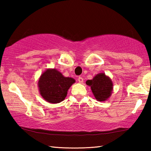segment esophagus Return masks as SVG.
I'll return each instance as SVG.
<instances>
[{
  "instance_id": "1",
  "label": "esophagus",
  "mask_w": 151,
  "mask_h": 151,
  "mask_svg": "<svg viewBox=\"0 0 151 151\" xmlns=\"http://www.w3.org/2000/svg\"><path fill=\"white\" fill-rule=\"evenodd\" d=\"M78 81L79 83H83V77H81V76H79L78 78Z\"/></svg>"
}]
</instances>
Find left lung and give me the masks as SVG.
I'll list each match as a JSON object with an SVG mask.
<instances>
[{"label":"left lung","instance_id":"obj_1","mask_svg":"<svg viewBox=\"0 0 151 151\" xmlns=\"http://www.w3.org/2000/svg\"><path fill=\"white\" fill-rule=\"evenodd\" d=\"M86 84L90 86L94 98L99 102L108 100L113 91V83L104 73L97 74L93 79L86 81Z\"/></svg>","mask_w":151,"mask_h":151}]
</instances>
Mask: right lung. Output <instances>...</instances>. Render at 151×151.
<instances>
[{
	"mask_svg": "<svg viewBox=\"0 0 151 151\" xmlns=\"http://www.w3.org/2000/svg\"><path fill=\"white\" fill-rule=\"evenodd\" d=\"M75 83L71 77H66L56 68H47L42 73L38 82L40 94L51 104L65 100L69 88Z\"/></svg>",
	"mask_w": 151,
	"mask_h": 151,
	"instance_id": "right-lung-1",
	"label": "right lung"
}]
</instances>
